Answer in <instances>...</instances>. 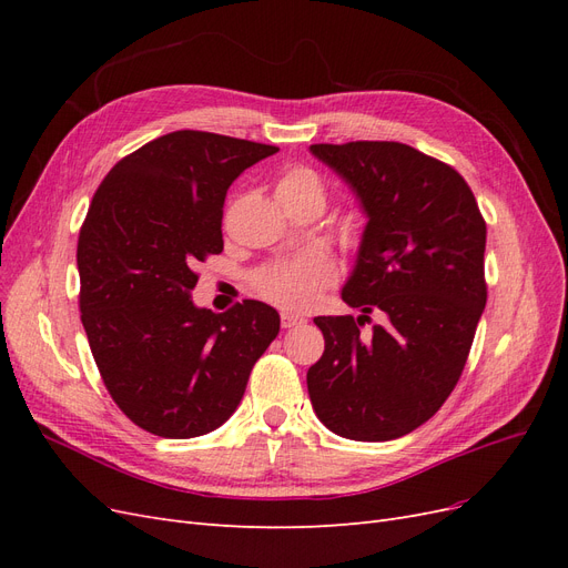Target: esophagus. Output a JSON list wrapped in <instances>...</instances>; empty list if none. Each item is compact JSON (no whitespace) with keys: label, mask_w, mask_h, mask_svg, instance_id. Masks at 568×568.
Wrapping results in <instances>:
<instances>
[{"label":"esophagus","mask_w":568,"mask_h":568,"mask_svg":"<svg viewBox=\"0 0 568 568\" xmlns=\"http://www.w3.org/2000/svg\"><path fill=\"white\" fill-rule=\"evenodd\" d=\"M305 320L301 315H291V313H282V326L284 329H291V326H298L303 324Z\"/></svg>","instance_id":"1"}]
</instances>
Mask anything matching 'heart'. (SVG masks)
Listing matches in <instances>:
<instances>
[{"label":"heart","mask_w":568,"mask_h":568,"mask_svg":"<svg viewBox=\"0 0 568 568\" xmlns=\"http://www.w3.org/2000/svg\"><path fill=\"white\" fill-rule=\"evenodd\" d=\"M277 196L313 199L324 205V182L311 168H288L277 182ZM334 280L336 267L329 257L317 251H307L257 270L253 274V288L284 311H307Z\"/></svg>","instance_id":"1"}]
</instances>
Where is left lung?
<instances>
[{
  "instance_id": "obj_1",
  "label": "left lung",
  "mask_w": 568,
  "mask_h": 568,
  "mask_svg": "<svg viewBox=\"0 0 568 568\" xmlns=\"http://www.w3.org/2000/svg\"><path fill=\"white\" fill-rule=\"evenodd\" d=\"M359 199L367 225L341 298L363 315L315 317L307 369L320 422L351 440H393L457 386L486 307V220L455 168L400 142L313 144ZM372 310L385 324L358 332Z\"/></svg>"
}]
</instances>
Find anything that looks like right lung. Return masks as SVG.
Segmentation results:
<instances>
[{"label": "right lung", "instance_id": "1", "mask_svg": "<svg viewBox=\"0 0 568 568\" xmlns=\"http://www.w3.org/2000/svg\"><path fill=\"white\" fill-rule=\"evenodd\" d=\"M277 146L178 130L118 161L78 239L80 317L111 398L144 432L194 438L242 403L280 334L261 301L196 307V263L222 251L230 184Z\"/></svg>", "mask_w": 568, "mask_h": 568}]
</instances>
